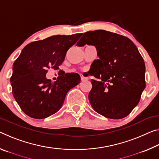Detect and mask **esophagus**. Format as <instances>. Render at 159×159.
Here are the masks:
<instances>
[{
	"label": "esophagus",
	"instance_id": "obj_1",
	"mask_svg": "<svg viewBox=\"0 0 159 159\" xmlns=\"http://www.w3.org/2000/svg\"><path fill=\"white\" fill-rule=\"evenodd\" d=\"M80 79H81V80H85L87 79L86 78H85L84 76H83L82 75H80Z\"/></svg>",
	"mask_w": 159,
	"mask_h": 159
}]
</instances>
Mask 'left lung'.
Instances as JSON below:
<instances>
[{
  "instance_id": "8db88e82",
  "label": "left lung",
  "mask_w": 159,
  "mask_h": 159,
  "mask_svg": "<svg viewBox=\"0 0 159 159\" xmlns=\"http://www.w3.org/2000/svg\"><path fill=\"white\" fill-rule=\"evenodd\" d=\"M93 45L99 59L93 62L89 99L95 112L110 119L124 118L139 102L146 87L145 64L136 45L105 30L84 33L77 46ZM91 65V66H92Z\"/></svg>"
}]
</instances>
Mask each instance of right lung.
<instances>
[{"instance_id": "add662e5", "label": "right lung", "mask_w": 159, "mask_h": 159, "mask_svg": "<svg viewBox=\"0 0 159 159\" xmlns=\"http://www.w3.org/2000/svg\"><path fill=\"white\" fill-rule=\"evenodd\" d=\"M81 33L55 35L30 43L24 47L12 66V95L29 117L44 119L59 111L67 93L80 81L76 73H68L52 83L47 69H58L66 52L76 43Z\"/></svg>"}]
</instances>
